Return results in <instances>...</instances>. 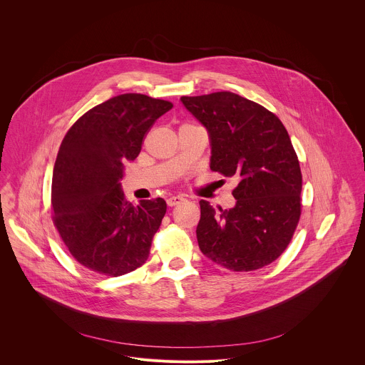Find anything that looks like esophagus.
I'll return each mask as SVG.
<instances>
[{
	"mask_svg": "<svg viewBox=\"0 0 365 365\" xmlns=\"http://www.w3.org/2000/svg\"><path fill=\"white\" fill-rule=\"evenodd\" d=\"M182 201H185V198L184 197H181V195H175V197H170L168 200H167V205L168 207H175V205H178V204H181Z\"/></svg>",
	"mask_w": 365,
	"mask_h": 365,
	"instance_id": "1",
	"label": "esophagus"
}]
</instances>
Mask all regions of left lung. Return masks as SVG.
Listing matches in <instances>:
<instances>
[{
  "mask_svg": "<svg viewBox=\"0 0 365 365\" xmlns=\"http://www.w3.org/2000/svg\"><path fill=\"white\" fill-rule=\"evenodd\" d=\"M181 101L208 130L210 170L239 180L235 208L200 201L201 252L232 271L271 264L288 247L302 212V174L285 126L264 106L229 91Z\"/></svg>",
  "mask_w": 365,
  "mask_h": 365,
  "instance_id": "1",
  "label": "left lung"
}]
</instances>
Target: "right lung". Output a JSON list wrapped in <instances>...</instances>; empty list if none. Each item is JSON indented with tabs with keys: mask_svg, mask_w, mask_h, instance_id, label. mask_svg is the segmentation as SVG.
<instances>
[{
	"mask_svg": "<svg viewBox=\"0 0 365 365\" xmlns=\"http://www.w3.org/2000/svg\"><path fill=\"white\" fill-rule=\"evenodd\" d=\"M170 101L122 94L80 116L66 133L52 178L53 223L70 255L86 268L119 277L143 265L167 205H132L119 180L139 156L145 136Z\"/></svg>",
	"mask_w": 365,
	"mask_h": 365,
	"instance_id": "obj_1",
	"label": "right lung"
}]
</instances>
